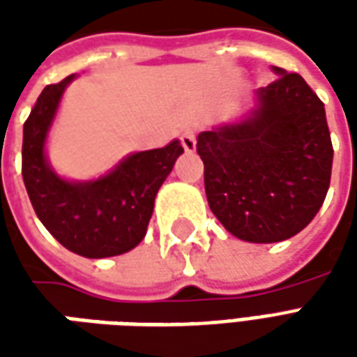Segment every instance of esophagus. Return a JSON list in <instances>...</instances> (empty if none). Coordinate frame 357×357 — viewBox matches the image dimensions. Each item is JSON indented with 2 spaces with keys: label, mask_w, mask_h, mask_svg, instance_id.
I'll return each mask as SVG.
<instances>
[{
  "label": "esophagus",
  "mask_w": 357,
  "mask_h": 357,
  "mask_svg": "<svg viewBox=\"0 0 357 357\" xmlns=\"http://www.w3.org/2000/svg\"><path fill=\"white\" fill-rule=\"evenodd\" d=\"M181 145H183V149H185L187 153H193L195 149H197V137H195V132L187 130V132L181 135Z\"/></svg>",
  "instance_id": "1"
}]
</instances>
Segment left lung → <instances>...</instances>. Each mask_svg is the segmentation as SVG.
Listing matches in <instances>:
<instances>
[{
	"label": "left lung",
	"instance_id": "left-lung-1",
	"mask_svg": "<svg viewBox=\"0 0 357 357\" xmlns=\"http://www.w3.org/2000/svg\"><path fill=\"white\" fill-rule=\"evenodd\" d=\"M255 91V109L197 135L210 210L248 243H279L306 227L329 191L333 143L321 99L300 74Z\"/></svg>",
	"mask_w": 357,
	"mask_h": 357
}]
</instances>
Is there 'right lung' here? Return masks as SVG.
I'll return each instance as SVG.
<instances>
[{"label": "right lung", "instance_id": "add662e5", "mask_svg": "<svg viewBox=\"0 0 357 357\" xmlns=\"http://www.w3.org/2000/svg\"><path fill=\"white\" fill-rule=\"evenodd\" d=\"M70 74L47 86L24 122L22 179L40 222L70 252L84 258L124 255L147 233L155 197L183 147L174 139L162 149L122 158L101 178L70 181L59 176L45 155V141Z\"/></svg>", "mask_w": 357, "mask_h": 357}]
</instances>
